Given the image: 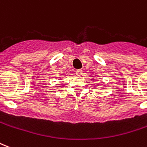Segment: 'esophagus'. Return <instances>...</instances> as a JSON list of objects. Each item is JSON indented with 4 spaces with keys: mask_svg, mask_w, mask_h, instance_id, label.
I'll list each match as a JSON object with an SVG mask.
<instances>
[{
    "mask_svg": "<svg viewBox=\"0 0 147 147\" xmlns=\"http://www.w3.org/2000/svg\"><path fill=\"white\" fill-rule=\"evenodd\" d=\"M76 74L77 76H82V74H83V71L81 70V69H79V70H77L76 71Z\"/></svg>",
    "mask_w": 147,
    "mask_h": 147,
    "instance_id": "obj_1",
    "label": "esophagus"
}]
</instances>
